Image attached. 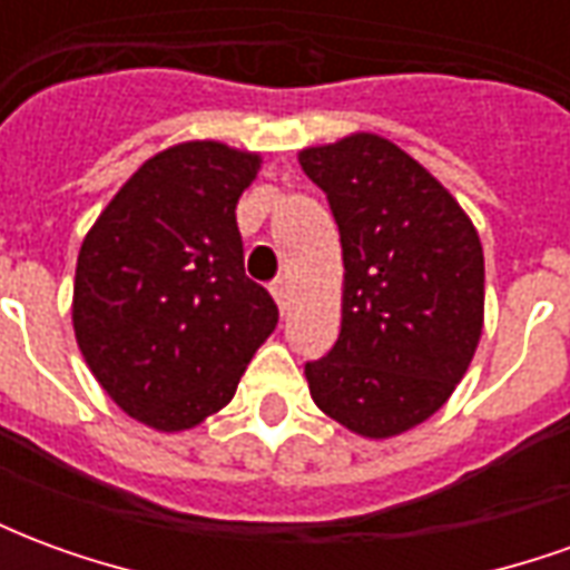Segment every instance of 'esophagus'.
I'll use <instances>...</instances> for the list:
<instances>
[{
  "label": "esophagus",
  "mask_w": 570,
  "mask_h": 570,
  "mask_svg": "<svg viewBox=\"0 0 570 570\" xmlns=\"http://www.w3.org/2000/svg\"><path fill=\"white\" fill-rule=\"evenodd\" d=\"M272 296L274 302H277V308L281 311L289 308V281H286V277H277V281H274Z\"/></svg>",
  "instance_id": "34e87169"
}]
</instances>
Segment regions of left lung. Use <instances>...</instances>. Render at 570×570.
<instances>
[{
    "mask_svg": "<svg viewBox=\"0 0 570 570\" xmlns=\"http://www.w3.org/2000/svg\"><path fill=\"white\" fill-rule=\"evenodd\" d=\"M342 235V330L305 366L323 415L391 440L445 406L485 323V259L473 219L396 142L370 130L298 151Z\"/></svg>",
    "mask_w": 570,
    "mask_h": 570,
    "instance_id": "8db88e82",
    "label": "left lung"
}]
</instances>
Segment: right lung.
I'll return each mask as SVG.
<instances>
[{"label": "right lung", "mask_w": 570, "mask_h": 570, "mask_svg": "<svg viewBox=\"0 0 570 570\" xmlns=\"http://www.w3.org/2000/svg\"><path fill=\"white\" fill-rule=\"evenodd\" d=\"M259 151L186 140L142 161L81 240L72 330L125 415L158 433L198 428L232 403L277 326L244 274L235 207Z\"/></svg>", "instance_id": "1"}]
</instances>
